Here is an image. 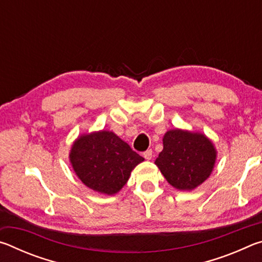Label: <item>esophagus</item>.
<instances>
[{
  "mask_svg": "<svg viewBox=\"0 0 262 262\" xmlns=\"http://www.w3.org/2000/svg\"><path fill=\"white\" fill-rule=\"evenodd\" d=\"M143 157L145 158V159H151L152 158V150L151 149H148V150H145V151L143 152Z\"/></svg>",
  "mask_w": 262,
  "mask_h": 262,
  "instance_id": "34e87169",
  "label": "esophagus"
}]
</instances>
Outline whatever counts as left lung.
I'll return each instance as SVG.
<instances>
[{"label":"left lung","mask_w":262,"mask_h":262,"mask_svg":"<svg viewBox=\"0 0 262 262\" xmlns=\"http://www.w3.org/2000/svg\"><path fill=\"white\" fill-rule=\"evenodd\" d=\"M163 145L155 164L173 187L190 190L210 176L216 150L205 135L180 129L168 130L164 135Z\"/></svg>","instance_id":"8db88e82"}]
</instances>
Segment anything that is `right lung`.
Listing matches in <instances>:
<instances>
[{"label": "right lung", "instance_id": "add662e5", "mask_svg": "<svg viewBox=\"0 0 262 262\" xmlns=\"http://www.w3.org/2000/svg\"><path fill=\"white\" fill-rule=\"evenodd\" d=\"M69 157L84 185L107 195L119 192L133 168L144 161L114 133L105 130L79 137Z\"/></svg>", "mask_w": 262, "mask_h": 262}]
</instances>
